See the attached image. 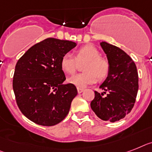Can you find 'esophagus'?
Returning <instances> with one entry per match:
<instances>
[{"mask_svg": "<svg viewBox=\"0 0 152 152\" xmlns=\"http://www.w3.org/2000/svg\"><path fill=\"white\" fill-rule=\"evenodd\" d=\"M77 89L78 93H81V92L84 91V88H77Z\"/></svg>", "mask_w": 152, "mask_h": 152, "instance_id": "obj_1", "label": "esophagus"}]
</instances>
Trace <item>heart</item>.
<instances>
[{"label": "heart", "instance_id": "1", "mask_svg": "<svg viewBox=\"0 0 152 152\" xmlns=\"http://www.w3.org/2000/svg\"><path fill=\"white\" fill-rule=\"evenodd\" d=\"M87 61L84 67L86 72L77 74L69 77L68 82L77 86L84 88L90 84L96 83L97 79L106 78L110 70V64L108 60L100 56L99 51L92 45H85L76 51V56L71 53H65L61 59V68L67 75H73L78 67V62Z\"/></svg>", "mask_w": 152, "mask_h": 152}]
</instances>
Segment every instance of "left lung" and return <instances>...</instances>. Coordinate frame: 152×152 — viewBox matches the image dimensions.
<instances>
[{
    "label": "left lung",
    "mask_w": 152,
    "mask_h": 152,
    "mask_svg": "<svg viewBox=\"0 0 152 152\" xmlns=\"http://www.w3.org/2000/svg\"><path fill=\"white\" fill-rule=\"evenodd\" d=\"M100 45L107 56L110 70L99 87L104 90L103 93L95 91L91 108L99 118L114 123L124 118L134 106L138 74L134 61L124 50L106 42Z\"/></svg>",
    "instance_id": "1"
}]
</instances>
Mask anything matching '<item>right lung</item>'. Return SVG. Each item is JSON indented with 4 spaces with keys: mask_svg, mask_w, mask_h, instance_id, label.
I'll list each match as a JSON object with an SVG mask.
<instances>
[{
    "mask_svg": "<svg viewBox=\"0 0 152 152\" xmlns=\"http://www.w3.org/2000/svg\"><path fill=\"white\" fill-rule=\"evenodd\" d=\"M76 46L68 40L48 38L32 46L18 61L13 90L20 111L42 126L61 122L68 114L77 91L72 84L64 85L62 56Z\"/></svg>",
    "mask_w": 152,
    "mask_h": 152,
    "instance_id": "obj_1",
    "label": "right lung"
}]
</instances>
